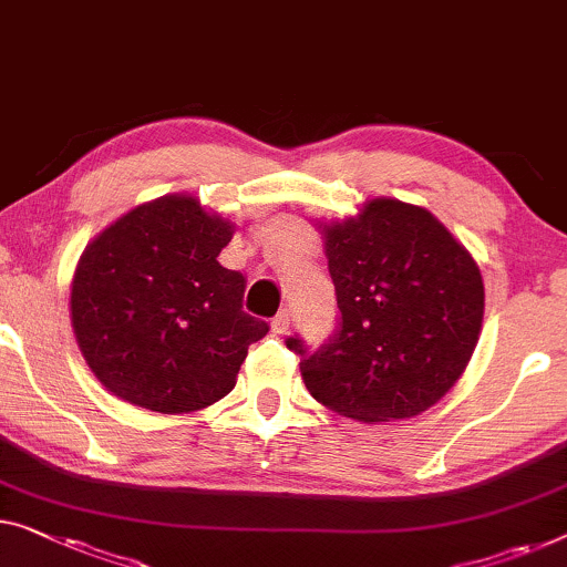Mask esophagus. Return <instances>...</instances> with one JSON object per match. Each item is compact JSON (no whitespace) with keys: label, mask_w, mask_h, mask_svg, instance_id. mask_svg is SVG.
<instances>
[{"label":"esophagus","mask_w":567,"mask_h":567,"mask_svg":"<svg viewBox=\"0 0 567 567\" xmlns=\"http://www.w3.org/2000/svg\"><path fill=\"white\" fill-rule=\"evenodd\" d=\"M287 328H290V310H280L272 320V333L282 336V333H287Z\"/></svg>","instance_id":"34e87169"}]
</instances>
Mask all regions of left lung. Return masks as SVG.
I'll use <instances>...</instances> for the list:
<instances>
[{
  "instance_id": "8db88e82",
  "label": "left lung",
  "mask_w": 567,
  "mask_h": 567,
  "mask_svg": "<svg viewBox=\"0 0 567 567\" xmlns=\"http://www.w3.org/2000/svg\"><path fill=\"white\" fill-rule=\"evenodd\" d=\"M341 326L306 357L308 392L359 422L415 417L458 382L484 320L471 251L427 208L371 198L357 216L318 224Z\"/></svg>"
}]
</instances>
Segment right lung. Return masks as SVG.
<instances>
[{"instance_id":"obj_1","label":"right lung","mask_w":567,"mask_h":567,"mask_svg":"<svg viewBox=\"0 0 567 567\" xmlns=\"http://www.w3.org/2000/svg\"><path fill=\"white\" fill-rule=\"evenodd\" d=\"M234 231L196 196L171 193L86 244L71 282V326L106 392L183 415L234 390L249 343L269 331L241 308V272L218 265Z\"/></svg>"}]
</instances>
